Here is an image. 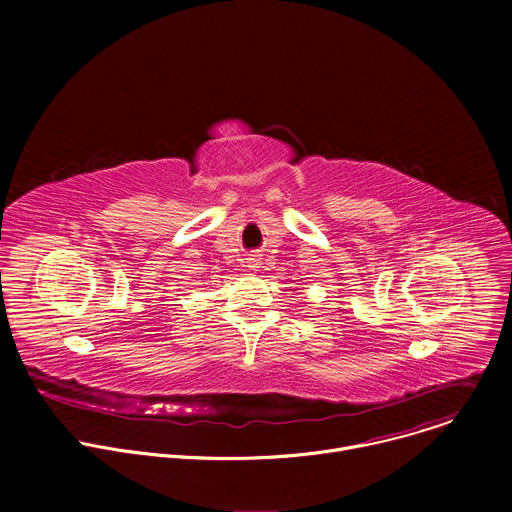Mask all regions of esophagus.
Segmentation results:
<instances>
[{"instance_id":"1","label":"esophagus","mask_w":512,"mask_h":512,"mask_svg":"<svg viewBox=\"0 0 512 512\" xmlns=\"http://www.w3.org/2000/svg\"><path fill=\"white\" fill-rule=\"evenodd\" d=\"M247 267H251V269H259L261 267V255H251L249 259H247Z\"/></svg>"}]
</instances>
